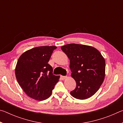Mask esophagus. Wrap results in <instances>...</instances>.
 Segmentation results:
<instances>
[{"instance_id":"esophagus-1","label":"esophagus","mask_w":123,"mask_h":123,"mask_svg":"<svg viewBox=\"0 0 123 123\" xmlns=\"http://www.w3.org/2000/svg\"><path fill=\"white\" fill-rule=\"evenodd\" d=\"M61 79H62V80H64V79H65L67 78V76H62V75H61Z\"/></svg>"}]
</instances>
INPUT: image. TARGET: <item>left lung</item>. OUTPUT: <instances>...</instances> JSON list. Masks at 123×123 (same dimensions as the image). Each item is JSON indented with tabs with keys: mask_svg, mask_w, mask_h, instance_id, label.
<instances>
[{
	"mask_svg": "<svg viewBox=\"0 0 123 123\" xmlns=\"http://www.w3.org/2000/svg\"><path fill=\"white\" fill-rule=\"evenodd\" d=\"M70 60L71 76L76 87L70 92L72 97L84 100L93 96L103 84L105 75V61L95 48L68 44L61 47Z\"/></svg>",
	"mask_w": 123,
	"mask_h": 123,
	"instance_id": "1",
	"label": "left lung"
}]
</instances>
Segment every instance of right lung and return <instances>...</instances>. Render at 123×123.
Returning <instances> with one entry per match:
<instances>
[{
	"mask_svg": "<svg viewBox=\"0 0 123 123\" xmlns=\"http://www.w3.org/2000/svg\"><path fill=\"white\" fill-rule=\"evenodd\" d=\"M55 46L34 48L18 60L15 74L18 84L29 97L42 101L50 96L60 76L53 74L48 63Z\"/></svg>",
	"mask_w": 123,
	"mask_h": 123,
	"instance_id": "obj_1",
	"label": "right lung"
}]
</instances>
